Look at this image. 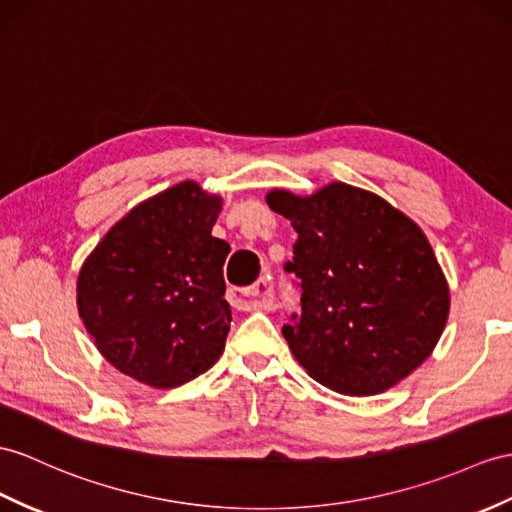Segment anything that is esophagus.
Listing matches in <instances>:
<instances>
[{"instance_id": "esophagus-1", "label": "esophagus", "mask_w": 512, "mask_h": 512, "mask_svg": "<svg viewBox=\"0 0 512 512\" xmlns=\"http://www.w3.org/2000/svg\"><path fill=\"white\" fill-rule=\"evenodd\" d=\"M230 302L241 310H263L271 308L273 304V282L271 276H263L247 289H230L228 291Z\"/></svg>"}]
</instances>
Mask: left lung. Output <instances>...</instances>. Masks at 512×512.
<instances>
[{
    "label": "left lung",
    "instance_id": "8db88e82",
    "mask_svg": "<svg viewBox=\"0 0 512 512\" xmlns=\"http://www.w3.org/2000/svg\"><path fill=\"white\" fill-rule=\"evenodd\" d=\"M267 204L297 232L302 313L282 334L310 378L345 395H378L441 339L450 289L415 221L382 197L332 182L315 195L276 189Z\"/></svg>",
    "mask_w": 512,
    "mask_h": 512
}]
</instances>
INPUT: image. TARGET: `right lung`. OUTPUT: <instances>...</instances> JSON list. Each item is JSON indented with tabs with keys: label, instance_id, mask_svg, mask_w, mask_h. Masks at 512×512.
I'll use <instances>...</instances> for the list:
<instances>
[{
	"label": "right lung",
	"instance_id": "obj_1",
	"mask_svg": "<svg viewBox=\"0 0 512 512\" xmlns=\"http://www.w3.org/2000/svg\"><path fill=\"white\" fill-rule=\"evenodd\" d=\"M221 197L180 182L134 206L84 260L78 310L97 350L126 376L173 389L217 363L232 310L213 232Z\"/></svg>",
	"mask_w": 512,
	"mask_h": 512
}]
</instances>
